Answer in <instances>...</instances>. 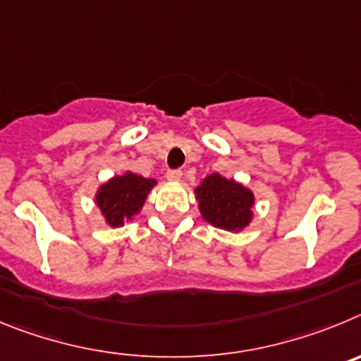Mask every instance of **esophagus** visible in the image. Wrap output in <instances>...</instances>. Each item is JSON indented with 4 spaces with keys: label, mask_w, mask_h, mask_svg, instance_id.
<instances>
[{
    "label": "esophagus",
    "mask_w": 361,
    "mask_h": 361,
    "mask_svg": "<svg viewBox=\"0 0 361 361\" xmlns=\"http://www.w3.org/2000/svg\"><path fill=\"white\" fill-rule=\"evenodd\" d=\"M167 180L169 181H180L181 180V171L180 169H171V171H167Z\"/></svg>",
    "instance_id": "1"
}]
</instances>
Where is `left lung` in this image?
I'll list each match as a JSON object with an SVG mask.
<instances>
[{
    "mask_svg": "<svg viewBox=\"0 0 361 361\" xmlns=\"http://www.w3.org/2000/svg\"><path fill=\"white\" fill-rule=\"evenodd\" d=\"M201 217L207 223L228 232H241L253 217V192L235 180L214 173L196 187Z\"/></svg>",
    "mask_w": 361,
    "mask_h": 361,
    "instance_id": "obj_1",
    "label": "left lung"
}]
</instances>
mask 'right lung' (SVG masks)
Returning <instances> with one entry per match:
<instances>
[{
  "instance_id": "obj_1",
  "label": "right lung",
  "mask_w": 361,
  "mask_h": 361,
  "mask_svg": "<svg viewBox=\"0 0 361 361\" xmlns=\"http://www.w3.org/2000/svg\"><path fill=\"white\" fill-rule=\"evenodd\" d=\"M154 185L157 180L152 178L124 173L100 185L95 194V203L109 226H124V223L140 212Z\"/></svg>"
}]
</instances>
